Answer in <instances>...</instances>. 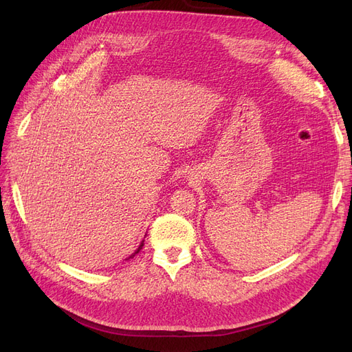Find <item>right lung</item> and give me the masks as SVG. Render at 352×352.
Returning <instances> with one entry per match:
<instances>
[{
    "instance_id": "right-lung-1",
    "label": "right lung",
    "mask_w": 352,
    "mask_h": 352,
    "mask_svg": "<svg viewBox=\"0 0 352 352\" xmlns=\"http://www.w3.org/2000/svg\"><path fill=\"white\" fill-rule=\"evenodd\" d=\"M142 247H144V241H142V242H141V245H140V247H138V250H136V251H135V252H133V254H132V255H131V257H129V258H132V257H135V255H136V254H138V252H140V251H141V250H142ZM129 258H127V260H129Z\"/></svg>"
}]
</instances>
